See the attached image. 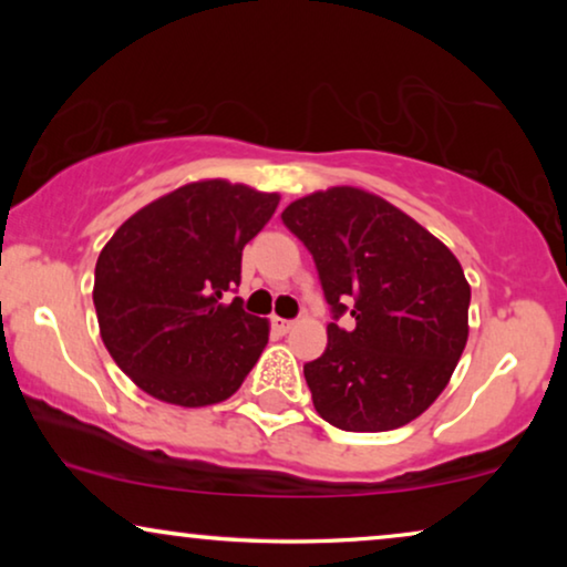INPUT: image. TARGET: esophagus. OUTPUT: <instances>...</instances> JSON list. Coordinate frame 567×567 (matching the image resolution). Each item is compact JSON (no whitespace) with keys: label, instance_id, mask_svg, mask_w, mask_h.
Instances as JSON below:
<instances>
[{"label":"esophagus","instance_id":"esophagus-1","mask_svg":"<svg viewBox=\"0 0 567 567\" xmlns=\"http://www.w3.org/2000/svg\"><path fill=\"white\" fill-rule=\"evenodd\" d=\"M270 328H274L278 336H286V332H289L291 328H293V320H284V317H274V320H270Z\"/></svg>","mask_w":567,"mask_h":567}]
</instances>
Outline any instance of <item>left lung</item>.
<instances>
[{"label": "left lung", "instance_id": "left-lung-1", "mask_svg": "<svg viewBox=\"0 0 567 567\" xmlns=\"http://www.w3.org/2000/svg\"><path fill=\"white\" fill-rule=\"evenodd\" d=\"M281 219L317 266L332 322L305 363L315 410L340 431L415 421L444 392L467 346L470 284L429 229L359 188L293 200ZM352 312V324L338 326Z\"/></svg>", "mask_w": 567, "mask_h": 567}]
</instances>
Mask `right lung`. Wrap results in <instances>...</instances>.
Returning a JSON list of instances; mask_svg holds the SVG:
<instances>
[{
	"label": "right lung",
	"mask_w": 567,
	"mask_h": 567,
	"mask_svg": "<svg viewBox=\"0 0 567 567\" xmlns=\"http://www.w3.org/2000/svg\"><path fill=\"white\" fill-rule=\"evenodd\" d=\"M278 200L227 181L190 183L136 212L103 247L92 289L100 336L146 394L204 408L250 374L268 320L221 297L239 286L245 245Z\"/></svg>",
	"instance_id": "1"
}]
</instances>
